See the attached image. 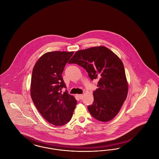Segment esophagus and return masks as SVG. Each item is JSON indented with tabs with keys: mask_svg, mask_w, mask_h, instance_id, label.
<instances>
[{
	"mask_svg": "<svg viewBox=\"0 0 159 159\" xmlns=\"http://www.w3.org/2000/svg\"><path fill=\"white\" fill-rule=\"evenodd\" d=\"M77 97H78L79 98L81 99L83 98V95L82 94H79V95H77Z\"/></svg>",
	"mask_w": 159,
	"mask_h": 159,
	"instance_id": "esophagus-1",
	"label": "esophagus"
}]
</instances>
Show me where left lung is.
Wrapping results in <instances>:
<instances>
[{
    "label": "left lung",
    "mask_w": 159,
    "mask_h": 159,
    "mask_svg": "<svg viewBox=\"0 0 159 159\" xmlns=\"http://www.w3.org/2000/svg\"><path fill=\"white\" fill-rule=\"evenodd\" d=\"M84 68L92 80L98 79L93 102L88 107L99 121H110L119 113L128 92L124 66L119 57L104 46L77 51L68 62Z\"/></svg>",
    "instance_id": "8db88e82"
}]
</instances>
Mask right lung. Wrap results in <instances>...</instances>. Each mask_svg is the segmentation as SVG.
I'll list each match as a JSON object with an SVG mask.
<instances>
[{
	"label": "right lung",
	"mask_w": 159,
	"mask_h": 159,
	"mask_svg": "<svg viewBox=\"0 0 159 159\" xmlns=\"http://www.w3.org/2000/svg\"><path fill=\"white\" fill-rule=\"evenodd\" d=\"M74 52L53 51L44 53L32 71L30 94L42 117L55 126H62L71 120L77 100L66 91L62 73Z\"/></svg>",
	"instance_id": "1"
}]
</instances>
